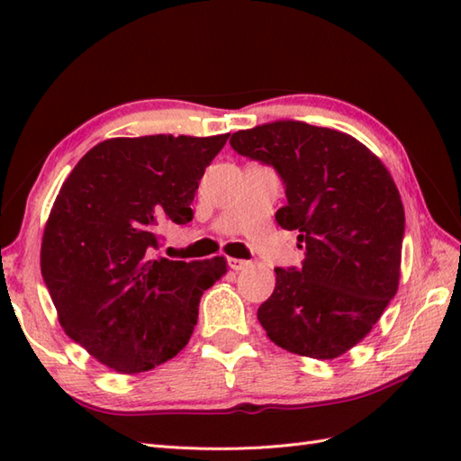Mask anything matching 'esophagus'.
Returning <instances> with one entry per match:
<instances>
[{
	"label": "esophagus",
	"instance_id": "34e87169",
	"mask_svg": "<svg viewBox=\"0 0 461 461\" xmlns=\"http://www.w3.org/2000/svg\"><path fill=\"white\" fill-rule=\"evenodd\" d=\"M228 263H230V267H231L233 271L248 269V267L251 266V261H246V259H236V258H230V259H228Z\"/></svg>",
	"mask_w": 461,
	"mask_h": 461
}]
</instances>
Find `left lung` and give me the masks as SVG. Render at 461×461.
Listing matches in <instances>:
<instances>
[{
	"label": "left lung",
	"instance_id": "1",
	"mask_svg": "<svg viewBox=\"0 0 461 461\" xmlns=\"http://www.w3.org/2000/svg\"><path fill=\"white\" fill-rule=\"evenodd\" d=\"M231 149L273 166L287 203L276 220L299 231L301 267H276L258 319L277 347L330 360L376 325L400 281L404 205L386 166L352 136L301 121L238 131Z\"/></svg>",
	"mask_w": 461,
	"mask_h": 461
}]
</instances>
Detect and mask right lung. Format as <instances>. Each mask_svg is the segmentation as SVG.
I'll return each mask as SVG.
<instances>
[{
	"instance_id": "obj_1",
	"label": "right lung",
	"mask_w": 461,
	"mask_h": 461,
	"mask_svg": "<svg viewBox=\"0 0 461 461\" xmlns=\"http://www.w3.org/2000/svg\"><path fill=\"white\" fill-rule=\"evenodd\" d=\"M230 134L111 139L59 190L43 231L41 276L59 322L103 365L136 375L188 345L225 258H154L160 231L194 218L202 176Z\"/></svg>"
}]
</instances>
